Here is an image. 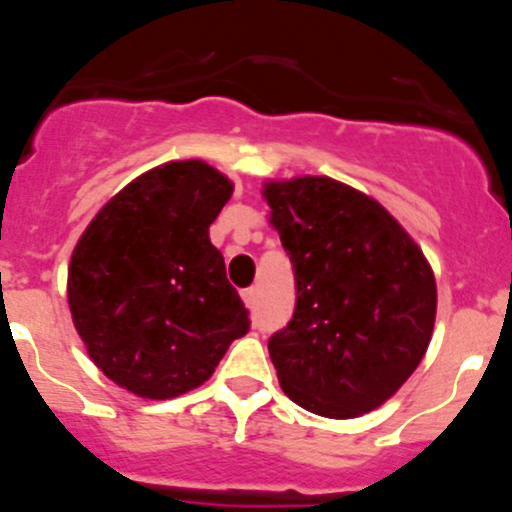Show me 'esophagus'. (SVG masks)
<instances>
[{
    "mask_svg": "<svg viewBox=\"0 0 512 512\" xmlns=\"http://www.w3.org/2000/svg\"><path fill=\"white\" fill-rule=\"evenodd\" d=\"M241 298H244V303H246V306H254V303H256V288L254 286H251V288H244V291H241Z\"/></svg>",
    "mask_w": 512,
    "mask_h": 512,
    "instance_id": "esophagus-1",
    "label": "esophagus"
}]
</instances>
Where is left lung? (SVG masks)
Masks as SVG:
<instances>
[{
  "instance_id": "obj_1",
  "label": "left lung",
  "mask_w": 512,
  "mask_h": 512,
  "mask_svg": "<svg viewBox=\"0 0 512 512\" xmlns=\"http://www.w3.org/2000/svg\"><path fill=\"white\" fill-rule=\"evenodd\" d=\"M291 256L296 311L268 341L283 393L323 418L383 406L428 351L435 278L421 246L376 199L328 176L263 184Z\"/></svg>"
}]
</instances>
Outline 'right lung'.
Segmentation results:
<instances>
[{
    "instance_id": "add662e5",
    "label": "right lung",
    "mask_w": 512,
    "mask_h": 512,
    "mask_svg": "<svg viewBox=\"0 0 512 512\" xmlns=\"http://www.w3.org/2000/svg\"><path fill=\"white\" fill-rule=\"evenodd\" d=\"M231 194L206 161H169L111 196L74 246V328L96 368L134 396L194 391L249 333V311L209 239Z\"/></svg>"
}]
</instances>
